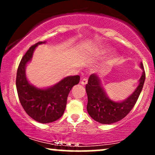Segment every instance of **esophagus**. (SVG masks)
<instances>
[{
  "mask_svg": "<svg viewBox=\"0 0 155 155\" xmlns=\"http://www.w3.org/2000/svg\"><path fill=\"white\" fill-rule=\"evenodd\" d=\"M81 84L82 85H85L86 84H87V78H84L81 81Z\"/></svg>",
  "mask_w": 155,
  "mask_h": 155,
  "instance_id": "34e87169",
  "label": "esophagus"
}]
</instances>
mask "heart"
I'll return each mask as SVG.
<instances>
[{
    "label": "heart",
    "instance_id": "b5f03b06",
    "mask_svg": "<svg viewBox=\"0 0 155 155\" xmlns=\"http://www.w3.org/2000/svg\"><path fill=\"white\" fill-rule=\"evenodd\" d=\"M108 51H109V49H101L100 52L102 53V54H106V53H107Z\"/></svg>",
    "mask_w": 155,
    "mask_h": 155
}]
</instances>
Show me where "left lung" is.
<instances>
[{"label":"left lung","instance_id":"obj_1","mask_svg":"<svg viewBox=\"0 0 155 155\" xmlns=\"http://www.w3.org/2000/svg\"><path fill=\"white\" fill-rule=\"evenodd\" d=\"M140 68L143 72L138 80V85L134 92L122 101L111 100L101 84L99 76L96 74L90 75L85 87L88 98L87 110L94 120L101 124L114 123L123 119L132 110L139 97L145 81V71L142 63H140Z\"/></svg>","mask_w":155,"mask_h":155}]
</instances>
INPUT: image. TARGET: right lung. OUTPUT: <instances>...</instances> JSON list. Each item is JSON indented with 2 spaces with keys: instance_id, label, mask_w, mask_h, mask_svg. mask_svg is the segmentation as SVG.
I'll use <instances>...</instances> for the list:
<instances>
[{
  "instance_id": "obj_1",
  "label": "right lung",
  "mask_w": 155,
  "mask_h": 155,
  "mask_svg": "<svg viewBox=\"0 0 155 155\" xmlns=\"http://www.w3.org/2000/svg\"><path fill=\"white\" fill-rule=\"evenodd\" d=\"M46 41H40L30 47L19 63L16 86L20 104L25 112L40 123H49L63 116L67 104V97L74 85L79 82L80 76L63 78L53 86L38 88L29 82L26 76L27 64L31 61L35 48Z\"/></svg>"
}]
</instances>
